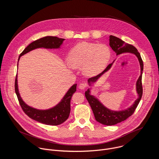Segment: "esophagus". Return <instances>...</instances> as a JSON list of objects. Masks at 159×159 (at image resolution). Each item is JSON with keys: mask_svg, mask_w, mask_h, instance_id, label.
<instances>
[{"mask_svg": "<svg viewBox=\"0 0 159 159\" xmlns=\"http://www.w3.org/2000/svg\"><path fill=\"white\" fill-rule=\"evenodd\" d=\"M86 87H87V84H84V83H80L79 86L80 89H85L86 88Z\"/></svg>", "mask_w": 159, "mask_h": 159, "instance_id": "esophagus-1", "label": "esophagus"}]
</instances>
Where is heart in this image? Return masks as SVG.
Returning <instances> with one entry per match:
<instances>
[{
	"instance_id": "1",
	"label": "heart",
	"mask_w": 159,
	"mask_h": 159,
	"mask_svg": "<svg viewBox=\"0 0 159 159\" xmlns=\"http://www.w3.org/2000/svg\"><path fill=\"white\" fill-rule=\"evenodd\" d=\"M111 57V49L105 44L81 42L70 50L68 59L72 67H81L85 76L95 77L105 69Z\"/></svg>"
}]
</instances>
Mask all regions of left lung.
I'll use <instances>...</instances> for the list:
<instances>
[{"instance_id": "1", "label": "left lung", "mask_w": 159, "mask_h": 159, "mask_svg": "<svg viewBox=\"0 0 159 159\" xmlns=\"http://www.w3.org/2000/svg\"><path fill=\"white\" fill-rule=\"evenodd\" d=\"M109 45L116 52V56L124 54V53H130V54H134L137 57L140 67V75L136 82V91L138 95V98L135 100L134 103L130 107L126 109L115 111L107 108L95 96L91 95L90 90L92 87L88 89V90L85 92V97L92 108L95 120L103 125H114L126 120L127 118L131 116L140 102L143 92L142 85V76L143 70V64L140 53L134 45L125 43L120 39L114 35L109 36ZM114 62V61L110 64L106 69L98 75L89 79L87 80L89 85L90 87L93 86L94 84H95V82L105 72H107L110 70Z\"/></svg>"}]
</instances>
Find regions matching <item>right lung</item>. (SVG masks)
Returning <instances> with one entry per match:
<instances>
[{
  "instance_id": "obj_1",
  "label": "right lung",
  "mask_w": 159,
  "mask_h": 159,
  "mask_svg": "<svg viewBox=\"0 0 159 159\" xmlns=\"http://www.w3.org/2000/svg\"><path fill=\"white\" fill-rule=\"evenodd\" d=\"M65 39L54 36H46L30 43L20 54L18 62L21 56L36 48L58 49L63 43ZM18 67V64H17ZM77 84H74L66 92L60 102L54 107L48 109L40 110L28 105L20 97L17 82V74L15 81V91L19 103L24 112L32 119L46 125H58L64 122L69 117L70 112V100L77 90Z\"/></svg>"
}]
</instances>
